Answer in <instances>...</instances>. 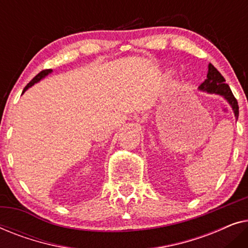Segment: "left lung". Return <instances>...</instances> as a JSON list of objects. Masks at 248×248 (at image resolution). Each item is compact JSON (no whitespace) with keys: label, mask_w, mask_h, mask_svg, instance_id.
<instances>
[{"label":"left lung","mask_w":248,"mask_h":248,"mask_svg":"<svg viewBox=\"0 0 248 248\" xmlns=\"http://www.w3.org/2000/svg\"><path fill=\"white\" fill-rule=\"evenodd\" d=\"M208 69L209 70H208V74H206V79L203 81V83H201V86H199V90L203 91V93H216V94H219V96H221L223 99L229 104V106L232 107L236 120H238V115H239L238 103H237L236 98L233 97L229 86L226 83L225 78L221 76V73H220L211 63L209 64Z\"/></svg>","instance_id":"8db88e82"}]
</instances>
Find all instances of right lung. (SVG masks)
Returning a JSON list of instances; mask_svg holds the SVG:
<instances>
[{
	"instance_id": "obj_1",
	"label": "right lung",
	"mask_w": 248,
	"mask_h": 248,
	"mask_svg": "<svg viewBox=\"0 0 248 248\" xmlns=\"http://www.w3.org/2000/svg\"><path fill=\"white\" fill-rule=\"evenodd\" d=\"M52 72H53V70H44V71H42V72H40V73H38V74H37V76H36L35 78H33V79H32L31 81H30V82H29L28 84H27V86L25 87V89H23V91H22V93H26V91H27V90H28L30 87H32V86H33V84H35V83H37V82H39V81H40V80H42V79H44V78H45V77H47V76H48V74H50V73H52Z\"/></svg>"
}]
</instances>
